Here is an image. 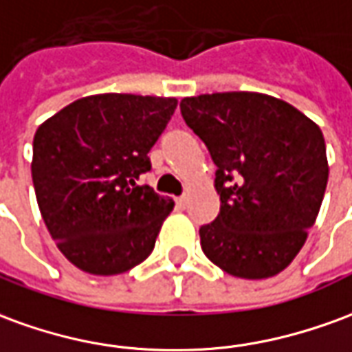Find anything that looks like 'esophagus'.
Listing matches in <instances>:
<instances>
[{
    "instance_id": "1",
    "label": "esophagus",
    "mask_w": 352,
    "mask_h": 352,
    "mask_svg": "<svg viewBox=\"0 0 352 352\" xmlns=\"http://www.w3.org/2000/svg\"><path fill=\"white\" fill-rule=\"evenodd\" d=\"M177 206H179V208H181V210H184V208H186V201H188V198H186V196H179V198H177Z\"/></svg>"
}]
</instances>
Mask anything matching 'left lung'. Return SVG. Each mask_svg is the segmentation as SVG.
Masks as SVG:
<instances>
[{
	"mask_svg": "<svg viewBox=\"0 0 352 352\" xmlns=\"http://www.w3.org/2000/svg\"><path fill=\"white\" fill-rule=\"evenodd\" d=\"M186 125L208 146L221 210L200 227L206 257L232 276L270 278L296 259L328 184L320 127L263 93L181 100Z\"/></svg>",
	"mask_w": 352,
	"mask_h": 352,
	"instance_id": "1",
	"label": "left lung"
}]
</instances>
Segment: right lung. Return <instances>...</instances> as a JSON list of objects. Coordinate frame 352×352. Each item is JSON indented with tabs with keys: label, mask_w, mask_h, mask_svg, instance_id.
<instances>
[{
	"label": "right lung",
	"mask_w": 352,
	"mask_h": 352,
	"mask_svg": "<svg viewBox=\"0 0 352 352\" xmlns=\"http://www.w3.org/2000/svg\"><path fill=\"white\" fill-rule=\"evenodd\" d=\"M177 99L124 93L74 100L34 135L32 181L49 234L89 274H122L154 250L173 200L148 184V152Z\"/></svg>",
	"instance_id": "obj_1"
}]
</instances>
